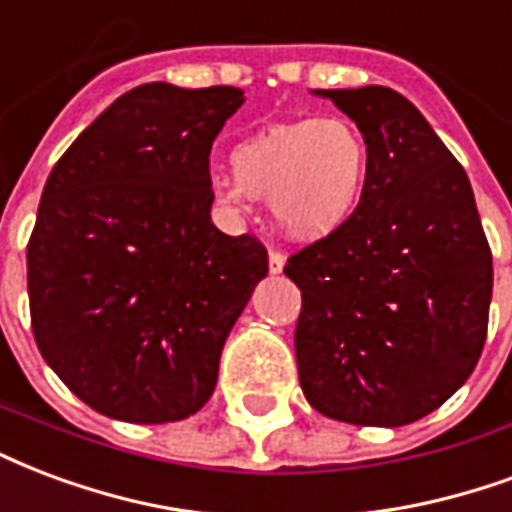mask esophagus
<instances>
[{
  "label": "esophagus",
  "mask_w": 512,
  "mask_h": 512,
  "mask_svg": "<svg viewBox=\"0 0 512 512\" xmlns=\"http://www.w3.org/2000/svg\"><path fill=\"white\" fill-rule=\"evenodd\" d=\"M268 268H271V274H282V268H285V255L271 249V252H268Z\"/></svg>",
  "instance_id": "esophagus-1"
}]
</instances>
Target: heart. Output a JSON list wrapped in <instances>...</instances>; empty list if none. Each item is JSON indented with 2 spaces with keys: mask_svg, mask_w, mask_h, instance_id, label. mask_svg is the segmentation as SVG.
Wrapping results in <instances>:
<instances>
[{
  "mask_svg": "<svg viewBox=\"0 0 512 512\" xmlns=\"http://www.w3.org/2000/svg\"><path fill=\"white\" fill-rule=\"evenodd\" d=\"M236 181L214 179L225 206L244 198L268 200L271 217L295 241H320L342 230L361 208L372 146L347 119H301L274 124L233 149Z\"/></svg>",
  "mask_w": 512,
  "mask_h": 512,
  "instance_id": "b5f03b06",
  "label": "heart"
}]
</instances>
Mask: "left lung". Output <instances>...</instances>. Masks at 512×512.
<instances>
[{"mask_svg": "<svg viewBox=\"0 0 512 512\" xmlns=\"http://www.w3.org/2000/svg\"><path fill=\"white\" fill-rule=\"evenodd\" d=\"M372 146L355 217L287 257L298 380L325 418L407 426L445 404L486 344L494 266L464 168L388 86L317 89Z\"/></svg>", "mask_w": 512, "mask_h": 512, "instance_id": "1", "label": "left lung"}]
</instances>
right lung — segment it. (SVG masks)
<instances>
[{"label": "right lung", "instance_id": "add662e5", "mask_svg": "<svg viewBox=\"0 0 512 512\" xmlns=\"http://www.w3.org/2000/svg\"><path fill=\"white\" fill-rule=\"evenodd\" d=\"M236 86L143 83L73 140L45 181L26 282L34 342L70 391L127 423L184 420L268 252L211 222L208 154Z\"/></svg>", "mask_w": 512, "mask_h": 512}]
</instances>
